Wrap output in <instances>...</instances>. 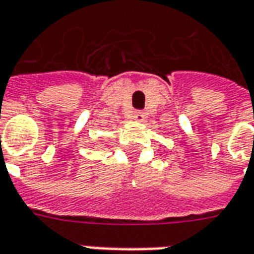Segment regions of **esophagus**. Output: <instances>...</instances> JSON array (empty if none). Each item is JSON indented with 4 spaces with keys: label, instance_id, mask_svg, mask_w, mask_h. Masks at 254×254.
I'll return each instance as SVG.
<instances>
[{
    "label": "esophagus",
    "instance_id": "esophagus-1",
    "mask_svg": "<svg viewBox=\"0 0 254 254\" xmlns=\"http://www.w3.org/2000/svg\"><path fill=\"white\" fill-rule=\"evenodd\" d=\"M133 118H134V120H137V121H143V120H144V113L141 110L134 111V114H133Z\"/></svg>",
    "mask_w": 254,
    "mask_h": 254
}]
</instances>
